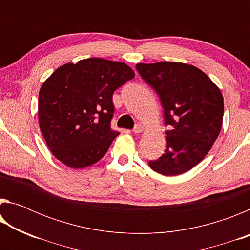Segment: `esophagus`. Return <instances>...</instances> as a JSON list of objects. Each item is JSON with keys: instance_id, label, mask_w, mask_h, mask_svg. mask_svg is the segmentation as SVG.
<instances>
[{"instance_id": "obj_1", "label": "esophagus", "mask_w": 250, "mask_h": 250, "mask_svg": "<svg viewBox=\"0 0 250 250\" xmlns=\"http://www.w3.org/2000/svg\"><path fill=\"white\" fill-rule=\"evenodd\" d=\"M143 130H145V128H143V125H135V128H134L132 131H133V133H135V134H139V133L143 132Z\"/></svg>"}]
</instances>
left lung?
<instances>
[{
  "label": "left lung",
  "mask_w": 250,
  "mask_h": 250,
  "mask_svg": "<svg viewBox=\"0 0 250 250\" xmlns=\"http://www.w3.org/2000/svg\"><path fill=\"white\" fill-rule=\"evenodd\" d=\"M135 68L159 94L170 128L166 151L160 159L150 161V167L164 176L189 171L205 158L221 132V90L204 71L184 62H140Z\"/></svg>",
  "instance_id": "8db88e82"
}]
</instances>
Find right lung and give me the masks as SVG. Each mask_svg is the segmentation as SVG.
Segmentation results:
<instances>
[{
    "label": "right lung",
    "mask_w": 250,
    "mask_h": 250,
    "mask_svg": "<svg viewBox=\"0 0 250 250\" xmlns=\"http://www.w3.org/2000/svg\"><path fill=\"white\" fill-rule=\"evenodd\" d=\"M134 71L125 62L87 58L65 64L42 84L39 122L46 145L71 168L90 167L120 133L110 128L112 95Z\"/></svg>",
    "instance_id": "1"
}]
</instances>
